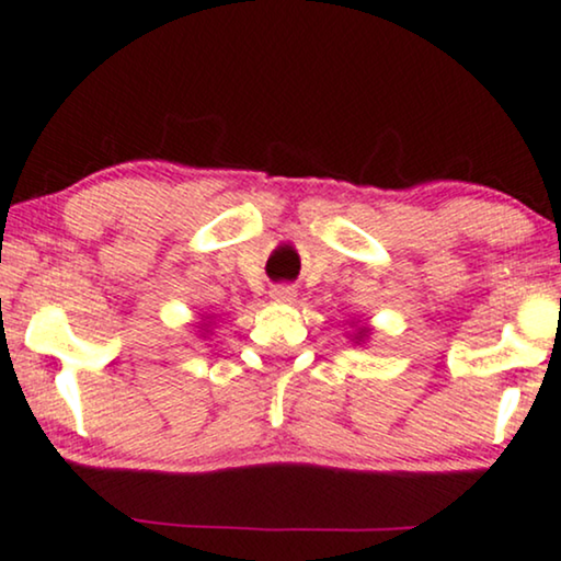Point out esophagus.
I'll return each instance as SVG.
<instances>
[{"instance_id": "1", "label": "esophagus", "mask_w": 561, "mask_h": 561, "mask_svg": "<svg viewBox=\"0 0 561 561\" xmlns=\"http://www.w3.org/2000/svg\"><path fill=\"white\" fill-rule=\"evenodd\" d=\"M270 301L275 304H294L296 301V291L291 286H275L273 291H270Z\"/></svg>"}]
</instances>
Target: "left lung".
<instances>
[{
  "mask_svg": "<svg viewBox=\"0 0 561 561\" xmlns=\"http://www.w3.org/2000/svg\"><path fill=\"white\" fill-rule=\"evenodd\" d=\"M369 335H371V328H369V324H366V322H358L354 333H351V341H354V345H364L366 341H369Z\"/></svg>",
  "mask_w": 561,
  "mask_h": 561,
  "instance_id": "left-lung-1",
  "label": "left lung"
}]
</instances>
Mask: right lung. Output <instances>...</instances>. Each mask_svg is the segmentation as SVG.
Wrapping results in <instances>:
<instances>
[{"mask_svg": "<svg viewBox=\"0 0 561 561\" xmlns=\"http://www.w3.org/2000/svg\"><path fill=\"white\" fill-rule=\"evenodd\" d=\"M205 328H207V324L203 322V328H199V333H203V330H205ZM205 333H207V330H205ZM203 337H205V335H203Z\"/></svg>", "mask_w": 561, "mask_h": 561, "instance_id": "right-lung-1", "label": "right lung"}]
</instances>
